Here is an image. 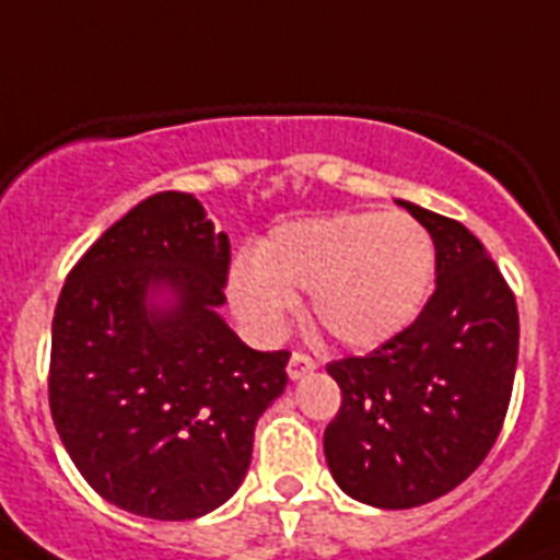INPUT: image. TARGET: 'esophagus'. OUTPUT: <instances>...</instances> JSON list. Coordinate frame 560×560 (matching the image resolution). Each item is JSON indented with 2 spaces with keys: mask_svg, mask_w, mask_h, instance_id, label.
I'll list each match as a JSON object with an SVG mask.
<instances>
[{
  "mask_svg": "<svg viewBox=\"0 0 560 560\" xmlns=\"http://www.w3.org/2000/svg\"><path fill=\"white\" fill-rule=\"evenodd\" d=\"M314 369H316L314 358H307V354H302V351H293V354H290V363H288L290 381H299V377H305V374L314 372Z\"/></svg>",
  "mask_w": 560,
  "mask_h": 560,
  "instance_id": "esophagus-1",
  "label": "esophagus"
}]
</instances>
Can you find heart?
I'll list each match as a JSON object with an SVG mask.
<instances>
[{"label": "heart", "mask_w": 560, "mask_h": 560, "mask_svg": "<svg viewBox=\"0 0 560 560\" xmlns=\"http://www.w3.org/2000/svg\"><path fill=\"white\" fill-rule=\"evenodd\" d=\"M435 276V244L404 211H337L272 229L229 276V302L255 331L276 334L311 293L328 340L372 349L412 325Z\"/></svg>", "instance_id": "1"}]
</instances>
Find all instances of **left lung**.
I'll return each instance as SVG.
<instances>
[{
    "label": "left lung",
    "instance_id": "obj_1",
    "mask_svg": "<svg viewBox=\"0 0 560 560\" xmlns=\"http://www.w3.org/2000/svg\"><path fill=\"white\" fill-rule=\"evenodd\" d=\"M398 202L433 237V296L381 349L328 363L342 404L325 427V459L346 494L377 509L430 503L482 465L503 430L521 342L514 293L477 235Z\"/></svg>",
    "mask_w": 560,
    "mask_h": 560
}]
</instances>
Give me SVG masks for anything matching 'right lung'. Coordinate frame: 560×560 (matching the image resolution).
I'll use <instances>...</instances> for the list:
<instances>
[{"instance_id":"obj_1","label":"right lung","mask_w":560,"mask_h":560,"mask_svg":"<svg viewBox=\"0 0 560 560\" xmlns=\"http://www.w3.org/2000/svg\"><path fill=\"white\" fill-rule=\"evenodd\" d=\"M226 276V232L183 191L133 206L66 276L48 407L74 468L125 512L194 521L226 503L288 386L290 351L249 349L218 314Z\"/></svg>"}]
</instances>
